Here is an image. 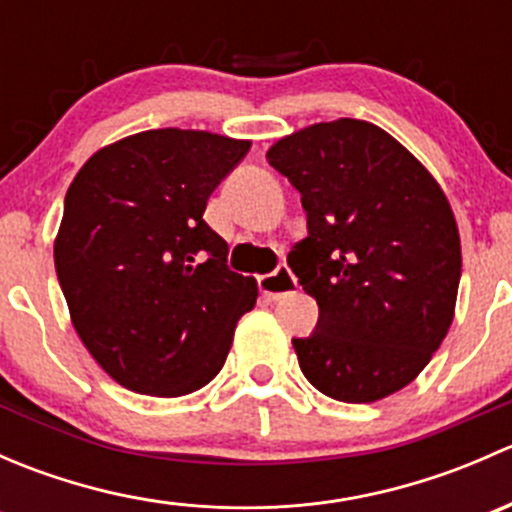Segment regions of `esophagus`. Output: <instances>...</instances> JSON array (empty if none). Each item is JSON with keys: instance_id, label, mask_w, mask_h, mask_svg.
I'll use <instances>...</instances> for the list:
<instances>
[{"instance_id": "esophagus-1", "label": "esophagus", "mask_w": 512, "mask_h": 512, "mask_svg": "<svg viewBox=\"0 0 512 512\" xmlns=\"http://www.w3.org/2000/svg\"><path fill=\"white\" fill-rule=\"evenodd\" d=\"M257 285H260V292L265 294V297L280 299L297 289V280H294L292 270H289L287 265H280L275 272H270V275H262L260 280H257Z\"/></svg>"}]
</instances>
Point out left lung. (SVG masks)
<instances>
[{
    "label": "left lung",
    "mask_w": 512,
    "mask_h": 512,
    "mask_svg": "<svg viewBox=\"0 0 512 512\" xmlns=\"http://www.w3.org/2000/svg\"><path fill=\"white\" fill-rule=\"evenodd\" d=\"M299 190L307 237L287 255L317 299L292 339L322 394L371 404L416 379L446 339L461 282V237L441 185L396 138L356 118L314 123L267 151Z\"/></svg>",
    "instance_id": "obj_1"
}]
</instances>
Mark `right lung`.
Here are the masks:
<instances>
[{
  "mask_svg": "<svg viewBox=\"0 0 512 512\" xmlns=\"http://www.w3.org/2000/svg\"><path fill=\"white\" fill-rule=\"evenodd\" d=\"M250 141L158 128L101 148L64 200L54 265L71 322L101 369L136 394H193L223 369L255 277L227 267L203 220Z\"/></svg>",
  "mask_w": 512,
  "mask_h": 512,
  "instance_id": "obj_1",
  "label": "right lung"
}]
</instances>
